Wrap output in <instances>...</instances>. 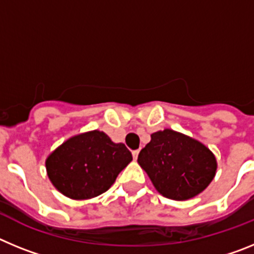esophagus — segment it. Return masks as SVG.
Here are the masks:
<instances>
[{
    "label": "esophagus",
    "instance_id": "obj_1",
    "mask_svg": "<svg viewBox=\"0 0 254 254\" xmlns=\"http://www.w3.org/2000/svg\"><path fill=\"white\" fill-rule=\"evenodd\" d=\"M138 154H140V150H134V151H132V156H133L134 160L138 158Z\"/></svg>",
    "mask_w": 254,
    "mask_h": 254
}]
</instances>
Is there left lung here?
Listing matches in <instances>:
<instances>
[{
	"instance_id": "left-lung-1",
	"label": "left lung",
	"mask_w": 254,
	"mask_h": 254,
	"mask_svg": "<svg viewBox=\"0 0 254 254\" xmlns=\"http://www.w3.org/2000/svg\"><path fill=\"white\" fill-rule=\"evenodd\" d=\"M137 163L155 190L176 201L193 198L203 192L217 169L216 158L207 146L169 128L151 134V141L138 154Z\"/></svg>"
}]
</instances>
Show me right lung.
Listing matches in <instances>:
<instances>
[{
  "label": "right lung",
  "mask_w": 254,
  "mask_h": 254,
  "mask_svg": "<svg viewBox=\"0 0 254 254\" xmlns=\"http://www.w3.org/2000/svg\"><path fill=\"white\" fill-rule=\"evenodd\" d=\"M132 160L125 143L103 131L84 132L64 141L46 159L49 181L71 199H90L107 192Z\"/></svg>",
  "instance_id": "obj_1"
}]
</instances>
